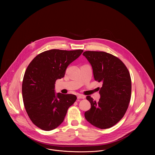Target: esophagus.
Returning <instances> with one entry per match:
<instances>
[{"mask_svg":"<svg viewBox=\"0 0 155 155\" xmlns=\"http://www.w3.org/2000/svg\"><path fill=\"white\" fill-rule=\"evenodd\" d=\"M77 97H78V98H79V99H84V98H85V96H84L83 95H81V94H78Z\"/></svg>","mask_w":155,"mask_h":155,"instance_id":"esophagus-1","label":"esophagus"}]
</instances>
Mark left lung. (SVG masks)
Segmentation results:
<instances>
[{
  "instance_id": "1",
  "label": "left lung",
  "mask_w": 155,
  "mask_h": 155,
  "mask_svg": "<svg viewBox=\"0 0 155 155\" xmlns=\"http://www.w3.org/2000/svg\"><path fill=\"white\" fill-rule=\"evenodd\" d=\"M83 55L91 65L94 79L103 84L98 103L91 96L87 97L91 109L85 113V117L97 128H109L123 117L128 107L131 95L130 74L123 62L110 54L85 51Z\"/></svg>"
}]
</instances>
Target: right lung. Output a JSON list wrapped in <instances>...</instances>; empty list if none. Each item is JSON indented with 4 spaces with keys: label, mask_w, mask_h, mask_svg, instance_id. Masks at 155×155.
I'll return each instance as SVG.
<instances>
[{
    "label": "right lung",
    "mask_w": 155,
    "mask_h": 155,
    "mask_svg": "<svg viewBox=\"0 0 155 155\" xmlns=\"http://www.w3.org/2000/svg\"><path fill=\"white\" fill-rule=\"evenodd\" d=\"M83 52L51 49L38 55L27 67L22 81L23 102L30 119L41 130L51 131L60 126L76 100L75 95L56 93L55 84Z\"/></svg>",
    "instance_id": "add662e5"
}]
</instances>
